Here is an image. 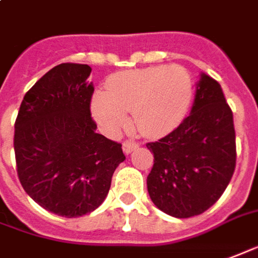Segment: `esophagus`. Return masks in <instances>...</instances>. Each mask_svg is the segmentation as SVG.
I'll use <instances>...</instances> for the list:
<instances>
[{"mask_svg":"<svg viewBox=\"0 0 258 258\" xmlns=\"http://www.w3.org/2000/svg\"><path fill=\"white\" fill-rule=\"evenodd\" d=\"M139 147V143L133 142V140H126V142L122 144V148H123V152L125 154H131L133 150H136Z\"/></svg>","mask_w":258,"mask_h":258,"instance_id":"1","label":"esophagus"}]
</instances>
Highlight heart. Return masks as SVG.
<instances>
[{"instance_id": "heart-1", "label": "heart", "mask_w": 258, "mask_h": 258, "mask_svg": "<svg viewBox=\"0 0 258 258\" xmlns=\"http://www.w3.org/2000/svg\"><path fill=\"white\" fill-rule=\"evenodd\" d=\"M194 99V81L181 66H152L125 71L107 81V93H96L92 114L107 133L115 135L133 112L139 131L161 136L183 121Z\"/></svg>"}]
</instances>
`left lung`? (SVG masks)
Returning <instances> with one entry per match:
<instances>
[{
	"label": "left lung",
	"mask_w": 258,
	"mask_h": 258,
	"mask_svg": "<svg viewBox=\"0 0 258 258\" xmlns=\"http://www.w3.org/2000/svg\"><path fill=\"white\" fill-rule=\"evenodd\" d=\"M147 148L154 154L147 188L158 209L188 219L213 206L236 165L234 116L219 82L201 75L189 115Z\"/></svg>",
	"instance_id": "left-lung-1"
}]
</instances>
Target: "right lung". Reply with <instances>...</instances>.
I'll return each mask as SVG.
<instances>
[{
  "label": "right lung",
  "instance_id": "add662e5",
  "mask_svg": "<svg viewBox=\"0 0 258 258\" xmlns=\"http://www.w3.org/2000/svg\"><path fill=\"white\" fill-rule=\"evenodd\" d=\"M88 64L61 63L24 95L15 122V158L24 191L52 213L80 217L103 204L121 143L96 133Z\"/></svg>",
  "mask_w": 258,
  "mask_h": 258
}]
</instances>
